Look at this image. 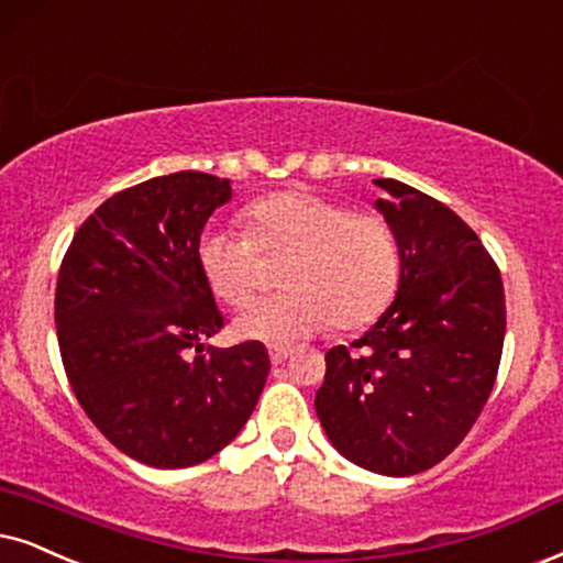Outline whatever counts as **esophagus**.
Instances as JSON below:
<instances>
[{
  "instance_id": "esophagus-1",
  "label": "esophagus",
  "mask_w": 563,
  "mask_h": 563,
  "mask_svg": "<svg viewBox=\"0 0 563 563\" xmlns=\"http://www.w3.org/2000/svg\"><path fill=\"white\" fill-rule=\"evenodd\" d=\"M290 353H294V351H290V347L273 345V347H269V361H273V364H283V361H286Z\"/></svg>"
}]
</instances>
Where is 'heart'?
<instances>
[{
  "label": "heart",
  "instance_id": "b5f03b06",
  "mask_svg": "<svg viewBox=\"0 0 563 563\" xmlns=\"http://www.w3.org/2000/svg\"><path fill=\"white\" fill-rule=\"evenodd\" d=\"M246 236L208 229L197 241V267L210 294L244 306L257 288L260 257H286L280 294L249 303L233 322L244 340L290 345L327 324L361 330L382 317L400 283V249L376 212L309 189H286L246 205Z\"/></svg>",
  "mask_w": 563,
  "mask_h": 563
}]
</instances>
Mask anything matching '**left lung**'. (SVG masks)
<instances>
[{"label":"left lung","mask_w":563,"mask_h":563,"mask_svg":"<svg viewBox=\"0 0 563 563\" xmlns=\"http://www.w3.org/2000/svg\"><path fill=\"white\" fill-rule=\"evenodd\" d=\"M400 249L397 296L364 338L324 355L319 423L345 460L379 475L429 471L478 421L499 372L507 303L496 262L460 216L376 179Z\"/></svg>","instance_id":"obj_1"}]
</instances>
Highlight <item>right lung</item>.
I'll use <instances>...</instances> for the list:
<instances>
[{
	"label": "right lung",
	"instance_id": "right-lung-1",
	"mask_svg": "<svg viewBox=\"0 0 563 563\" xmlns=\"http://www.w3.org/2000/svg\"><path fill=\"white\" fill-rule=\"evenodd\" d=\"M231 197L229 179L199 170L155 176L106 199L62 260L64 372L98 431L142 465H199L231 444L269 374L260 340L202 353L223 314L197 241Z\"/></svg>",
	"mask_w": 563,
	"mask_h": 563
}]
</instances>
